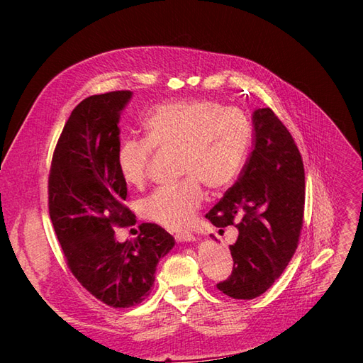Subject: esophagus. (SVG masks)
I'll return each mask as SVG.
<instances>
[{
    "label": "esophagus",
    "instance_id": "esophagus-1",
    "mask_svg": "<svg viewBox=\"0 0 363 363\" xmlns=\"http://www.w3.org/2000/svg\"><path fill=\"white\" fill-rule=\"evenodd\" d=\"M175 239H177V242H194L195 236L191 233H179L175 235Z\"/></svg>",
    "mask_w": 363,
    "mask_h": 363
}]
</instances>
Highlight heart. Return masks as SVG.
<instances>
[{
  "instance_id": "b5f03b06",
  "label": "heart",
  "mask_w": 363,
  "mask_h": 363,
  "mask_svg": "<svg viewBox=\"0 0 363 363\" xmlns=\"http://www.w3.org/2000/svg\"><path fill=\"white\" fill-rule=\"evenodd\" d=\"M145 139L124 138L116 148L121 180L140 188L148 177L155 150H179L177 186L160 188L140 203L150 221L169 230L188 228L203 201L201 182L211 189L232 184L242 168L251 142L247 116L211 100L162 104L144 119Z\"/></svg>"
}]
</instances>
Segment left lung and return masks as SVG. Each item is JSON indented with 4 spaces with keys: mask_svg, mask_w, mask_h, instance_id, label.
<instances>
[{
    "mask_svg": "<svg viewBox=\"0 0 363 363\" xmlns=\"http://www.w3.org/2000/svg\"><path fill=\"white\" fill-rule=\"evenodd\" d=\"M255 144L238 182L206 218L235 225L233 271L216 288L236 300L268 291L298 245L304 215V167L298 148L269 107L252 113Z\"/></svg>",
    "mask_w": 363,
    "mask_h": 363,
    "instance_id": "1",
    "label": "left lung"
}]
</instances>
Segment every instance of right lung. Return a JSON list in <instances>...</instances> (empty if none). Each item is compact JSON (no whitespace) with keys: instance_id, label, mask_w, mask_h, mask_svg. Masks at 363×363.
Here are the masks:
<instances>
[{"instance_id":"obj_1","label":"right lung","mask_w":363,"mask_h":363,"mask_svg":"<svg viewBox=\"0 0 363 363\" xmlns=\"http://www.w3.org/2000/svg\"><path fill=\"white\" fill-rule=\"evenodd\" d=\"M133 92L87 96L63 127L48 179V207L54 232L74 277L95 298L112 307L144 301L155 283L159 260L174 238L144 223L133 240L118 242L115 225H133L125 207L127 184L116 169L119 118Z\"/></svg>"}]
</instances>
